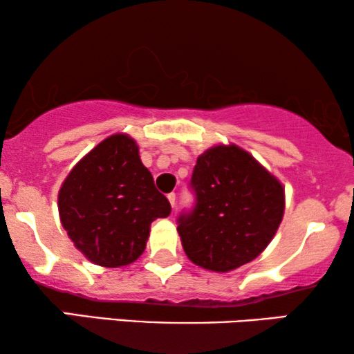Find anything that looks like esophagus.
Masks as SVG:
<instances>
[{
    "instance_id": "esophagus-1",
    "label": "esophagus",
    "mask_w": 354,
    "mask_h": 354,
    "mask_svg": "<svg viewBox=\"0 0 354 354\" xmlns=\"http://www.w3.org/2000/svg\"><path fill=\"white\" fill-rule=\"evenodd\" d=\"M167 200H169V203H171V206H172V209H174V207H176V193H169Z\"/></svg>"
}]
</instances>
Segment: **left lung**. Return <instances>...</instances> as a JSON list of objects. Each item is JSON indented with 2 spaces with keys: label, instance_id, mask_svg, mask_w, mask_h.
I'll return each mask as SVG.
<instances>
[{
  "label": "left lung",
  "instance_id": "obj_1",
  "mask_svg": "<svg viewBox=\"0 0 354 354\" xmlns=\"http://www.w3.org/2000/svg\"><path fill=\"white\" fill-rule=\"evenodd\" d=\"M196 207L178 219L183 251L193 264L230 272L258 258L277 234L285 188L253 154L219 143L196 159Z\"/></svg>",
  "mask_w": 354,
  "mask_h": 354
}]
</instances>
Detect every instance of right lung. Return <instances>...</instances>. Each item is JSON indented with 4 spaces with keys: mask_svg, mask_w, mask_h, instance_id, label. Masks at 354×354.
Wrapping results in <instances>:
<instances>
[{
    "mask_svg": "<svg viewBox=\"0 0 354 354\" xmlns=\"http://www.w3.org/2000/svg\"><path fill=\"white\" fill-rule=\"evenodd\" d=\"M61 224L86 259L103 268L137 261L151 222L171 214L127 133H114L72 167L57 193Z\"/></svg>",
    "mask_w": 354,
    "mask_h": 354,
    "instance_id": "right-lung-1",
    "label": "right lung"
}]
</instances>
